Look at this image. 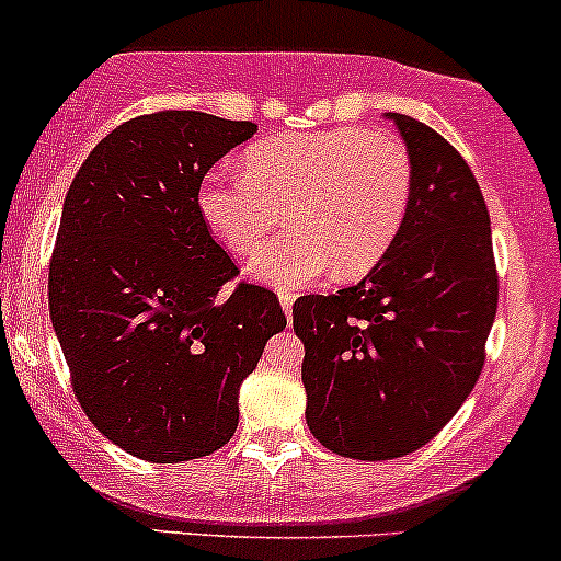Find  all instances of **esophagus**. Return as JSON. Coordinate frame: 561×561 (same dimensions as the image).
Masks as SVG:
<instances>
[{
  "label": "esophagus",
  "instance_id": "1",
  "mask_svg": "<svg viewBox=\"0 0 561 561\" xmlns=\"http://www.w3.org/2000/svg\"><path fill=\"white\" fill-rule=\"evenodd\" d=\"M279 304H282V311H285V317L290 319V317H293V304H295V295H293V293H279Z\"/></svg>",
  "mask_w": 561,
  "mask_h": 561
}]
</instances>
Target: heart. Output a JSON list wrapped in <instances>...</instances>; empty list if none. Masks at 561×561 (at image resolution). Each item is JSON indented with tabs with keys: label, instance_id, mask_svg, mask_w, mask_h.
<instances>
[{
	"label": "heart",
	"instance_id": "b5f03b06",
	"mask_svg": "<svg viewBox=\"0 0 561 561\" xmlns=\"http://www.w3.org/2000/svg\"><path fill=\"white\" fill-rule=\"evenodd\" d=\"M410 199L412 162L402 140L337 127L250 146L242 172L202 178L196 210L239 255L261 248L285 210L293 229L257 252L248 274L276 290H300L335 271H370L397 242Z\"/></svg>",
	"mask_w": 561,
	"mask_h": 561
}]
</instances>
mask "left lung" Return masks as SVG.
Here are the masks:
<instances>
[{
	"label": "left lung",
	"mask_w": 561,
	"mask_h": 561,
	"mask_svg": "<svg viewBox=\"0 0 561 561\" xmlns=\"http://www.w3.org/2000/svg\"><path fill=\"white\" fill-rule=\"evenodd\" d=\"M412 162L408 218L359 285L293 306L306 423L332 453L393 460L469 399L497 311L490 213L466 159L423 122L386 114Z\"/></svg>",
	"instance_id": "left-lung-1"
}]
</instances>
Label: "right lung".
<instances>
[{
	"mask_svg": "<svg viewBox=\"0 0 561 561\" xmlns=\"http://www.w3.org/2000/svg\"><path fill=\"white\" fill-rule=\"evenodd\" d=\"M257 130L159 111L108 133L73 178L50 263V319L92 426L151 463L210 455L239 423V386L287 319L239 285L196 210L207 170Z\"/></svg>",
	"mask_w": 561,
	"mask_h": 561,
	"instance_id": "1",
	"label": "right lung"
}]
</instances>
